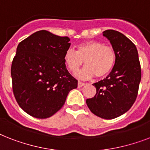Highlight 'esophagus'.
I'll use <instances>...</instances> for the list:
<instances>
[{
	"label": "esophagus",
	"mask_w": 150,
	"mask_h": 150,
	"mask_svg": "<svg viewBox=\"0 0 150 150\" xmlns=\"http://www.w3.org/2000/svg\"><path fill=\"white\" fill-rule=\"evenodd\" d=\"M85 85H86V83H85V82H80V81H79V82H78V86L79 87H82V86H85Z\"/></svg>",
	"instance_id": "esophagus-1"
}]
</instances>
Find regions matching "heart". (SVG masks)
Wrapping results in <instances>:
<instances>
[{"mask_svg":"<svg viewBox=\"0 0 150 150\" xmlns=\"http://www.w3.org/2000/svg\"><path fill=\"white\" fill-rule=\"evenodd\" d=\"M115 60L116 54L111 47L93 40L79 45L76 51L69 48L64 55V63L72 73L79 69L84 61L86 66L77 74L81 79H89L94 75L98 78L107 75L114 67Z\"/></svg>","mask_w":150,"mask_h":150,"instance_id":"heart-1","label":"heart"}]
</instances>
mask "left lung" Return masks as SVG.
Returning a JSON list of instances; mask_svg holds the SVG:
<instances>
[{
	"instance_id": "obj_1",
	"label": "left lung",
	"mask_w": 150,
	"mask_h": 150,
	"mask_svg": "<svg viewBox=\"0 0 150 150\" xmlns=\"http://www.w3.org/2000/svg\"><path fill=\"white\" fill-rule=\"evenodd\" d=\"M116 54L114 68L107 77L94 83L96 94L87 99L92 113L104 119H114L130 109L137 97L141 67L135 45L124 34L113 29L103 33Z\"/></svg>"
}]
</instances>
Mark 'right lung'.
Segmentation results:
<instances>
[{"mask_svg":"<svg viewBox=\"0 0 150 150\" xmlns=\"http://www.w3.org/2000/svg\"><path fill=\"white\" fill-rule=\"evenodd\" d=\"M68 36L47 30L36 32L20 42L12 61L13 93L25 112L47 118L65 103L78 80L66 68L64 55L71 43Z\"/></svg>","mask_w":150,"mask_h":150,"instance_id":"obj_1","label":"right lung"}]
</instances>
